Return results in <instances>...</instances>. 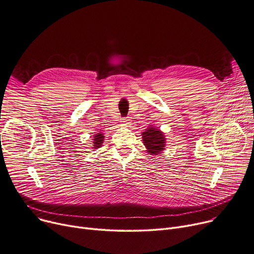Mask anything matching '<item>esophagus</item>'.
Here are the masks:
<instances>
[{
    "mask_svg": "<svg viewBox=\"0 0 254 254\" xmlns=\"http://www.w3.org/2000/svg\"><path fill=\"white\" fill-rule=\"evenodd\" d=\"M121 123L123 126L128 127V125H130V118L129 117H124L123 120H121Z\"/></svg>",
    "mask_w": 254,
    "mask_h": 254,
    "instance_id": "obj_1",
    "label": "esophagus"
}]
</instances>
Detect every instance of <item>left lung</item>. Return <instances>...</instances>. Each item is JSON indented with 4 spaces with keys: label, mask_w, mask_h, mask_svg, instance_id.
Wrapping results in <instances>:
<instances>
[{
    "label": "left lung",
    "mask_w": 254,
    "mask_h": 254,
    "mask_svg": "<svg viewBox=\"0 0 254 254\" xmlns=\"http://www.w3.org/2000/svg\"><path fill=\"white\" fill-rule=\"evenodd\" d=\"M143 142L150 154L157 155L165 147V138L163 133L154 127H148L143 133Z\"/></svg>",
    "instance_id": "left-lung-1"
}]
</instances>
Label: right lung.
<instances>
[{
    "instance_id": "right-lung-1",
    "label": "right lung",
    "mask_w": 254,
    "mask_h": 254,
    "mask_svg": "<svg viewBox=\"0 0 254 254\" xmlns=\"http://www.w3.org/2000/svg\"><path fill=\"white\" fill-rule=\"evenodd\" d=\"M104 141V136L103 133H97L96 136L94 137V148H100V146H102V143Z\"/></svg>"
}]
</instances>
